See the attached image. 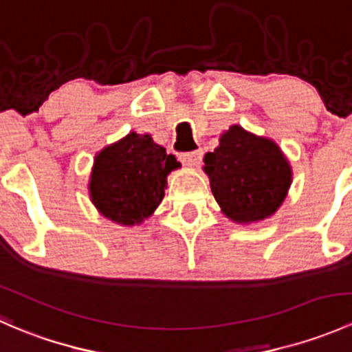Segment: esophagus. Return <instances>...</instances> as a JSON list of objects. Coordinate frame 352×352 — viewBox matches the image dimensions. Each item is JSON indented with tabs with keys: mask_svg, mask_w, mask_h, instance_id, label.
Segmentation results:
<instances>
[{
	"mask_svg": "<svg viewBox=\"0 0 352 352\" xmlns=\"http://www.w3.org/2000/svg\"><path fill=\"white\" fill-rule=\"evenodd\" d=\"M201 160H202V151H190V153H184L180 156V162L184 163L186 166H190V168H197L201 165Z\"/></svg>",
	"mask_w": 352,
	"mask_h": 352,
	"instance_id": "1",
	"label": "esophagus"
}]
</instances>
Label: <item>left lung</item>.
<instances>
[{"mask_svg": "<svg viewBox=\"0 0 352 352\" xmlns=\"http://www.w3.org/2000/svg\"><path fill=\"white\" fill-rule=\"evenodd\" d=\"M202 168L223 214L235 223L262 221L274 214L293 180L281 148L239 124L219 136L218 148L204 155Z\"/></svg>", "mask_w": 352, "mask_h": 352, "instance_id": "8db88e82", "label": "left lung"}]
</instances>
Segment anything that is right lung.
<instances>
[{"label":"right lung","instance_id":"add662e5","mask_svg":"<svg viewBox=\"0 0 352 352\" xmlns=\"http://www.w3.org/2000/svg\"><path fill=\"white\" fill-rule=\"evenodd\" d=\"M179 165L150 134L129 133L95 156L88 184L91 202L117 225H140L158 208L166 175Z\"/></svg>","mask_w":352,"mask_h":352}]
</instances>
